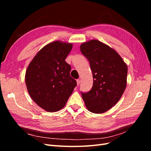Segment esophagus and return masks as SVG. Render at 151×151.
<instances>
[{
    "instance_id": "1",
    "label": "esophagus",
    "mask_w": 151,
    "mask_h": 151,
    "mask_svg": "<svg viewBox=\"0 0 151 151\" xmlns=\"http://www.w3.org/2000/svg\"><path fill=\"white\" fill-rule=\"evenodd\" d=\"M76 81H77V86L79 85V84L81 83V80L80 79H77Z\"/></svg>"
}]
</instances>
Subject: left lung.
<instances>
[{
    "instance_id": "left-lung-1",
    "label": "left lung",
    "mask_w": 151,
    "mask_h": 151,
    "mask_svg": "<svg viewBox=\"0 0 151 151\" xmlns=\"http://www.w3.org/2000/svg\"><path fill=\"white\" fill-rule=\"evenodd\" d=\"M81 52L88 59L93 76L89 92L81 93L87 109L103 113L117 103L127 86L128 68L115 50L97 40L81 45Z\"/></svg>"
}]
</instances>
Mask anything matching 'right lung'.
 I'll return each mask as SVG.
<instances>
[{
    "label": "right lung",
    "instance_id": "right-lung-1",
    "mask_svg": "<svg viewBox=\"0 0 151 151\" xmlns=\"http://www.w3.org/2000/svg\"><path fill=\"white\" fill-rule=\"evenodd\" d=\"M73 45L55 41L41 49L29 63L25 74L28 93L38 106L48 112L60 110L77 85L65 62Z\"/></svg>",
    "mask_w": 151,
    "mask_h": 151
}]
</instances>
